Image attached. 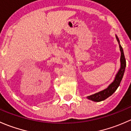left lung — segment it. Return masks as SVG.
I'll return each instance as SVG.
<instances>
[{
    "mask_svg": "<svg viewBox=\"0 0 131 131\" xmlns=\"http://www.w3.org/2000/svg\"><path fill=\"white\" fill-rule=\"evenodd\" d=\"M115 37L117 42H118V44H119L120 51H121V59H120V61H121V67H120L118 72L115 75V79L113 80V81L108 85V88L104 89V90L97 92V93H95L94 94L87 96V98L88 100H91V101H95V102H100V101L106 100L109 96H112L115 92L117 88H118L120 84H121V80H122L123 78V76H124L125 67H126V61H125V56H124V51H123L122 46H121V43H120L119 39H118L117 35H115Z\"/></svg>",
    "mask_w": 131,
    "mask_h": 131,
    "instance_id": "1",
    "label": "left lung"
}]
</instances>
